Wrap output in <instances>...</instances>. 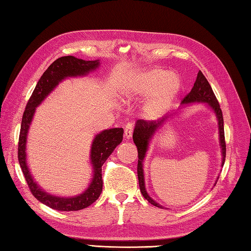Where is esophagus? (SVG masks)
Listing matches in <instances>:
<instances>
[{"instance_id":"obj_1","label":"esophagus","mask_w":251,"mask_h":251,"mask_svg":"<svg viewBox=\"0 0 251 251\" xmlns=\"http://www.w3.org/2000/svg\"><path fill=\"white\" fill-rule=\"evenodd\" d=\"M132 132H134V126H132V124H130V123H128V124L125 126V129H124V136L126 139H130L132 137Z\"/></svg>"}]
</instances>
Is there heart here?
I'll return each mask as SVG.
<instances>
[{"instance_id":"heart-1","label":"heart","mask_w":251,"mask_h":251,"mask_svg":"<svg viewBox=\"0 0 251 251\" xmlns=\"http://www.w3.org/2000/svg\"><path fill=\"white\" fill-rule=\"evenodd\" d=\"M181 88V78L177 73L162 68H153L138 74L123 89L125 99L149 97L145 112L148 117H158L167 110Z\"/></svg>"}]
</instances>
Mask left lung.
Here are the masks:
<instances>
[{
  "label": "left lung",
  "instance_id": "1",
  "mask_svg": "<svg viewBox=\"0 0 251 251\" xmlns=\"http://www.w3.org/2000/svg\"><path fill=\"white\" fill-rule=\"evenodd\" d=\"M191 102H206L209 104L214 111L216 112L218 124H219V135H220V143L222 148V166L226 161V138H225V126H223V116L222 111L220 108V104L218 102V99L216 98V95L214 94L210 84L208 83L207 78L205 77L201 71L199 72L196 77V81L194 83L193 88L191 92L185 96L182 99V104L191 103ZM167 117H165L161 122L155 121H145V120H138L135 126L134 135H132V139H134L135 145L138 150V166H137V173H138V180H139V186L140 192L143 197L152 205L156 207H162L158 205L156 201H154L150 196L148 195L145 186V176H143V169H142V161L146 156V152L148 150L149 141H150L152 135L154 134L158 126L162 124L164 121H166Z\"/></svg>",
  "mask_w": 251,
  "mask_h": 251
}]
</instances>
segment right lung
<instances>
[{
    "label": "right lung",
    "instance_id": "right-lung-1",
    "mask_svg": "<svg viewBox=\"0 0 251 251\" xmlns=\"http://www.w3.org/2000/svg\"><path fill=\"white\" fill-rule=\"evenodd\" d=\"M99 67V60L86 61L77 59L73 56H65L56 59L46 69L43 75L37 82L36 86L32 93L21 121L19 141H18V161L23 170V174L28 183L31 193L37 201L43 202L52 209L60 211H75L81 210L90 206L98 200L102 192V165L114 151V149L123 140V128H112L101 131L96 136L90 151V159L94 167V178L88 189L78 196L74 197H58L46 193L37 185L29 172L25 163V142L26 134L31 124L32 117L35 112V108L43 101L46 96L54 89L63 78L69 76L86 75L90 71Z\"/></svg>",
    "mask_w": 251,
    "mask_h": 251
}]
</instances>
